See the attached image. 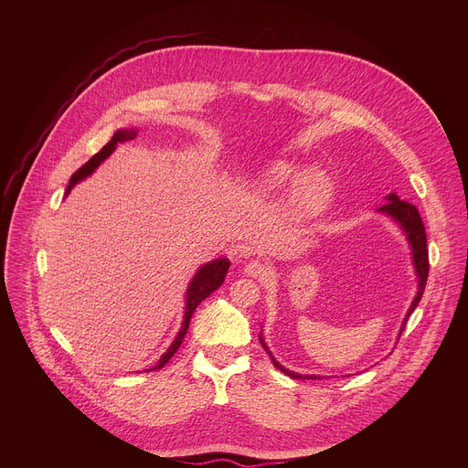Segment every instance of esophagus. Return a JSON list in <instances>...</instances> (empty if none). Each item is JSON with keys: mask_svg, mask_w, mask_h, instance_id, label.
I'll return each mask as SVG.
<instances>
[{"mask_svg": "<svg viewBox=\"0 0 468 468\" xmlns=\"http://www.w3.org/2000/svg\"><path fill=\"white\" fill-rule=\"evenodd\" d=\"M246 274L250 278H255V280H266V278H271V274H272V266L255 259V261H250L246 264Z\"/></svg>", "mask_w": 468, "mask_h": 468, "instance_id": "34e87169", "label": "esophagus"}]
</instances>
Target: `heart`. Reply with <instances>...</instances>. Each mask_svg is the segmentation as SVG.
<instances>
[{"mask_svg":"<svg viewBox=\"0 0 468 468\" xmlns=\"http://www.w3.org/2000/svg\"><path fill=\"white\" fill-rule=\"evenodd\" d=\"M298 168L289 163H276L269 172L264 174L262 186L266 190H282L292 183L296 177ZM331 183L329 177L320 170H309L305 172L294 185V199L296 204L305 209H318L329 196Z\"/></svg>","mask_w":468,"mask_h":468,"instance_id":"obj_1","label":"heart"}]
</instances>
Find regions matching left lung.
<instances>
[{
    "label": "left lung",
    "instance_id": "8db88e82",
    "mask_svg": "<svg viewBox=\"0 0 468 468\" xmlns=\"http://www.w3.org/2000/svg\"><path fill=\"white\" fill-rule=\"evenodd\" d=\"M387 199H388V202L383 204V206L379 207V211L385 213V215H388V217H392L399 226H402V229L408 233V239H410L411 248H413V261H415L417 276H419V292H417V296H415V300H413V303H411V307H410V311H408V316H406V320H404V324H402V329H399V335H402V331H404V327H406V324H408L410 314H411V313L415 311V307L419 305V302H420V298H422V294H424V289H426V282H428V274H430L428 239H426V228H424V222H422V218H420V213H419V209H417L413 204L404 202V199H399L396 194H388ZM259 341H261V345L264 346L266 354L271 356L274 367L280 368L282 372H285L287 376H291V378H294V379H320V376H303V374H296V372H291V370L283 368V367L272 357V354L269 352V348H266L262 337H259Z\"/></svg>",
    "mask_w": 468,
    "mask_h": 468
}]
</instances>
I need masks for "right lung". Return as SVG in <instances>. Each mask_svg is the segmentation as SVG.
Wrapping results in <instances>:
<instances>
[{"mask_svg":"<svg viewBox=\"0 0 468 468\" xmlns=\"http://www.w3.org/2000/svg\"><path fill=\"white\" fill-rule=\"evenodd\" d=\"M135 137H137V133H133V131H125V129L116 131L114 135H112V139H111V143H107L96 155H92L80 170H76V172L72 174V177H70V181H69V186H66V192H64V194H69V192L72 190V186H74L78 181H81V179H85L87 176H90V174L100 166V163H101L103 159H107V157L112 154V150L116 148L118 143L131 141V139H135ZM228 271H229V261H228V259H217V261H213V262L204 264L202 269H199V271L196 272V276L192 278V282H190V285H188V291H186V307H185L183 325H181V329H179V333H177L176 341L172 343V346H170L168 352L161 357V361L157 363V367H155L154 370L163 368V367L170 361V357L177 352V348H179L181 343H183L185 333H186V329H188V322H190L192 313L196 311V307H197L199 303H202L209 294H213V292L224 283V278H226Z\"/></svg>","mask_w":468,"mask_h":468,"instance_id":"add662e5","label":"right lung"}]
</instances>
